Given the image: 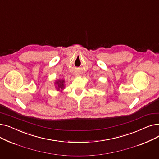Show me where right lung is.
Masks as SVG:
<instances>
[{
  "label": "right lung",
  "instance_id": "add662e5",
  "mask_svg": "<svg viewBox=\"0 0 159 159\" xmlns=\"http://www.w3.org/2000/svg\"><path fill=\"white\" fill-rule=\"evenodd\" d=\"M55 88L57 91H61L62 92V90L65 88V80L64 79H57L55 81Z\"/></svg>",
  "mask_w": 159,
  "mask_h": 159
}]
</instances>
